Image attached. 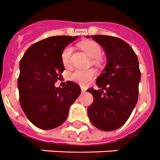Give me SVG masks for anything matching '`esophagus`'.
<instances>
[{
	"mask_svg": "<svg viewBox=\"0 0 160 160\" xmlns=\"http://www.w3.org/2000/svg\"><path fill=\"white\" fill-rule=\"evenodd\" d=\"M81 90H82V92H85L87 91V88L85 87H81Z\"/></svg>",
	"mask_w": 160,
	"mask_h": 160,
	"instance_id": "obj_1",
	"label": "esophagus"
}]
</instances>
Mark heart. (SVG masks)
Here are the masks:
<instances>
[{
    "instance_id": "obj_1",
    "label": "heart",
    "mask_w": 160,
    "mask_h": 160,
    "mask_svg": "<svg viewBox=\"0 0 160 160\" xmlns=\"http://www.w3.org/2000/svg\"><path fill=\"white\" fill-rule=\"evenodd\" d=\"M79 47L86 52L91 58H98L102 54V49L101 47L98 45L96 42L93 41H84L79 44ZM72 53V46H67L65 47L64 49L62 50L61 54L62 63L67 66L69 64L71 55ZM95 71L93 69L89 70H76L70 74V78L77 83L81 84V85H87L91 82V80L95 76Z\"/></svg>"
}]
</instances>
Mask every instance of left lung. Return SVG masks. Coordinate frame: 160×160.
I'll return each instance as SVG.
<instances>
[{
    "mask_svg": "<svg viewBox=\"0 0 160 160\" xmlns=\"http://www.w3.org/2000/svg\"><path fill=\"white\" fill-rule=\"evenodd\" d=\"M92 38L103 48L107 62L97 78L100 90L88 89L93 96V102L88 108V117L97 128L114 131L126 123L137 103L139 61L132 48L122 39L100 34Z\"/></svg>",
    "mask_w": 160,
    "mask_h": 160,
    "instance_id": "8db88e82",
    "label": "left lung"
}]
</instances>
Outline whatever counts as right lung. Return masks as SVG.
Wrapping results in <instances>:
<instances>
[{
	"instance_id": "obj_1",
	"label": "right lung",
	"mask_w": 160,
	"mask_h": 160,
	"mask_svg": "<svg viewBox=\"0 0 160 160\" xmlns=\"http://www.w3.org/2000/svg\"><path fill=\"white\" fill-rule=\"evenodd\" d=\"M78 36H53L32 44L20 62L18 89L21 108L33 125L42 130L61 126L71 105L81 93L78 84L54 83L64 71L61 54Z\"/></svg>"
}]
</instances>
